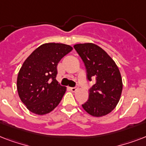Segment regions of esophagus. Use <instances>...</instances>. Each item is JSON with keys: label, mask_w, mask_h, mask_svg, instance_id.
Segmentation results:
<instances>
[{"label": "esophagus", "mask_w": 146, "mask_h": 146, "mask_svg": "<svg viewBox=\"0 0 146 146\" xmlns=\"http://www.w3.org/2000/svg\"><path fill=\"white\" fill-rule=\"evenodd\" d=\"M70 90H71V91H72V92H76V90H77V89H78V87H77V86L70 87Z\"/></svg>", "instance_id": "esophagus-1"}]
</instances>
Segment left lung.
<instances>
[{
  "label": "left lung",
  "instance_id": "8db88e82",
  "mask_svg": "<svg viewBox=\"0 0 146 146\" xmlns=\"http://www.w3.org/2000/svg\"><path fill=\"white\" fill-rule=\"evenodd\" d=\"M73 47L84 63L88 80L96 79L82 108L94 117L106 115L115 108L120 98L123 83L120 70L113 59L96 44L85 43Z\"/></svg>",
  "mask_w": 146,
  "mask_h": 146
}]
</instances>
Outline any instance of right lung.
<instances>
[{"label": "right lung", "instance_id": "obj_1", "mask_svg": "<svg viewBox=\"0 0 146 146\" xmlns=\"http://www.w3.org/2000/svg\"><path fill=\"white\" fill-rule=\"evenodd\" d=\"M73 50L60 43L42 44L24 61L17 77V91L31 112L44 115L59 104L66 92L56 80L57 64Z\"/></svg>", "mask_w": 146, "mask_h": 146}]
</instances>
